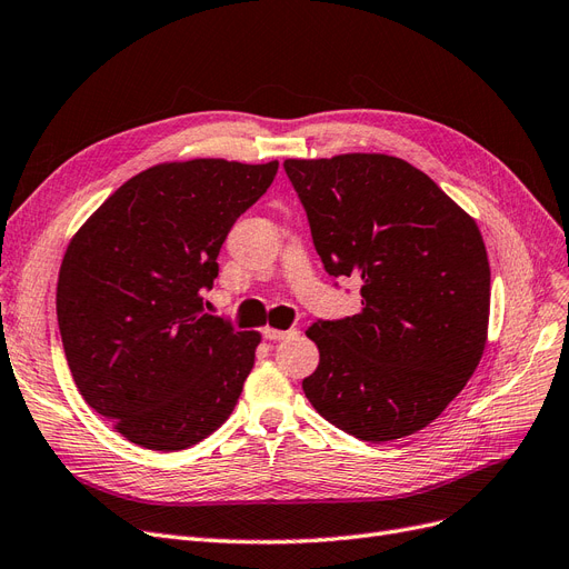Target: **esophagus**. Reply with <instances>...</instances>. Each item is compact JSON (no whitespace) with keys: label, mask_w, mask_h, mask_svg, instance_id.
<instances>
[{"label":"esophagus","mask_w":569,"mask_h":569,"mask_svg":"<svg viewBox=\"0 0 569 569\" xmlns=\"http://www.w3.org/2000/svg\"><path fill=\"white\" fill-rule=\"evenodd\" d=\"M262 333H264V338H267V340H286V338L298 336L296 328H290V331H281V328H271V326H267Z\"/></svg>","instance_id":"esophagus-1"}]
</instances>
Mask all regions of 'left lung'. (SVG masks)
<instances>
[{
  "mask_svg": "<svg viewBox=\"0 0 569 569\" xmlns=\"http://www.w3.org/2000/svg\"><path fill=\"white\" fill-rule=\"evenodd\" d=\"M319 258L361 281V311L317 321L302 380L328 423L363 442L430 426L487 347L491 271L475 219L411 162L385 153L288 158Z\"/></svg>",
  "mask_w": 569,
  "mask_h": 569,
  "instance_id": "obj_1",
  "label": "left lung"
}]
</instances>
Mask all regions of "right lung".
Returning <instances> with one entry per match:
<instances>
[{
    "mask_svg": "<svg viewBox=\"0 0 569 569\" xmlns=\"http://www.w3.org/2000/svg\"><path fill=\"white\" fill-rule=\"evenodd\" d=\"M279 160L160 162L108 196L70 238L57 283L80 395L130 442L198 445L231 416L262 340L203 311L233 222Z\"/></svg>",
    "mask_w": 569,
    "mask_h": 569,
    "instance_id": "obj_1",
    "label": "right lung"
}]
</instances>
